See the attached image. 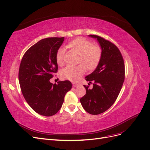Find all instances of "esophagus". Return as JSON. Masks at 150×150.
<instances>
[{"label":"esophagus","instance_id":"34e87169","mask_svg":"<svg viewBox=\"0 0 150 150\" xmlns=\"http://www.w3.org/2000/svg\"><path fill=\"white\" fill-rule=\"evenodd\" d=\"M77 86H78V84H77V83H73V86H74V87H77Z\"/></svg>","mask_w":150,"mask_h":150}]
</instances>
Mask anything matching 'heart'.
I'll return each instance as SVG.
<instances>
[{
	"label": "heart",
	"instance_id": "obj_1",
	"mask_svg": "<svg viewBox=\"0 0 150 150\" xmlns=\"http://www.w3.org/2000/svg\"><path fill=\"white\" fill-rule=\"evenodd\" d=\"M67 47L79 53L78 65H68L62 71V76L71 81H77L88 70H94L98 65L102 56V50L100 45L93 44L91 41L83 38L77 37L69 41ZM64 50L59 49L56 53L55 59L58 66L64 63Z\"/></svg>",
	"mask_w": 150,
	"mask_h": 150
}]
</instances>
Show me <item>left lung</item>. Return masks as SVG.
<instances>
[{"label":"left lung","mask_w":150,"mask_h":150,"mask_svg":"<svg viewBox=\"0 0 150 150\" xmlns=\"http://www.w3.org/2000/svg\"><path fill=\"white\" fill-rule=\"evenodd\" d=\"M88 35L97 39L102 56L97 68L86 77L87 81L93 83V88L83 86L86 94L80 101L87 112L97 115L109 109L116 100L124 81L125 65L117 46L98 35Z\"/></svg>","instance_id":"1"}]
</instances>
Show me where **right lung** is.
I'll list each match as a JSON object with an SVG mask.
<instances>
[{"instance_id":"obj_1","label":"right lung","mask_w":150,"mask_h":150,"mask_svg":"<svg viewBox=\"0 0 150 150\" xmlns=\"http://www.w3.org/2000/svg\"><path fill=\"white\" fill-rule=\"evenodd\" d=\"M64 38L43 39L31 46L24 54L20 65L18 79L24 98L31 108L45 116H51L60 110L64 96L72 88L69 81L50 79L58 71L57 51Z\"/></svg>"}]
</instances>
